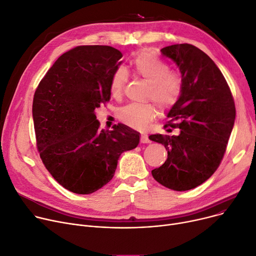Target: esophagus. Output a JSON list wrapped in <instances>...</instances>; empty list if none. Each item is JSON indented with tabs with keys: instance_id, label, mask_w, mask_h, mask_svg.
I'll return each instance as SVG.
<instances>
[{
	"instance_id": "1",
	"label": "esophagus",
	"mask_w": 256,
	"mask_h": 256,
	"mask_svg": "<svg viewBox=\"0 0 256 256\" xmlns=\"http://www.w3.org/2000/svg\"><path fill=\"white\" fill-rule=\"evenodd\" d=\"M150 142H151V140H148V135H146V134H142V135H140V142H142V144H148Z\"/></svg>"
}]
</instances>
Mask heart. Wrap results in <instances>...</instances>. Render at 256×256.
<instances>
[{
  "label": "heart",
  "instance_id": "b5f03b06",
  "mask_svg": "<svg viewBox=\"0 0 256 256\" xmlns=\"http://www.w3.org/2000/svg\"><path fill=\"white\" fill-rule=\"evenodd\" d=\"M133 73L144 80L148 84L146 98L153 100L160 110H168L178 102L183 93L184 82L182 75L170 71V65L156 54L150 50H142L130 61ZM128 80V71L116 67L110 76V91L114 98H120L123 94L125 84ZM156 116V108L152 103L127 104L118 110V118L123 124L144 130Z\"/></svg>",
  "mask_w": 256,
  "mask_h": 256
}]
</instances>
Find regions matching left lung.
I'll use <instances>...</instances> for the list:
<instances>
[{
	"instance_id": "left-lung-1",
	"label": "left lung",
	"mask_w": 256,
	"mask_h": 256,
	"mask_svg": "<svg viewBox=\"0 0 256 256\" xmlns=\"http://www.w3.org/2000/svg\"><path fill=\"white\" fill-rule=\"evenodd\" d=\"M181 71L184 88L168 114L164 128H178V135L152 134L164 144L168 159L152 170L158 183L176 191L202 185L223 159L234 124L236 106L223 74L202 50L192 44H174L161 50Z\"/></svg>"
}]
</instances>
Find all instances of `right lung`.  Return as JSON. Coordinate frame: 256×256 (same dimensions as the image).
<instances>
[{
    "instance_id": "obj_1",
    "label": "right lung",
    "mask_w": 256,
    "mask_h": 256,
    "mask_svg": "<svg viewBox=\"0 0 256 256\" xmlns=\"http://www.w3.org/2000/svg\"><path fill=\"white\" fill-rule=\"evenodd\" d=\"M122 56L108 45L76 46L56 60L35 91L40 158L56 181L73 193L90 194L108 184L118 157L140 142L138 132L123 124L99 130L95 114L110 99V76Z\"/></svg>"
}]
</instances>
